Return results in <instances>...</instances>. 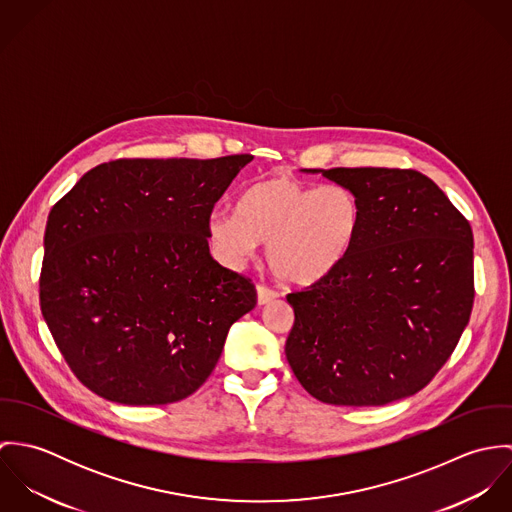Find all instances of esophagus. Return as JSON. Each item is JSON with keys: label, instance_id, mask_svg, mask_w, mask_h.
<instances>
[{"label": "esophagus", "instance_id": "obj_1", "mask_svg": "<svg viewBox=\"0 0 512 512\" xmlns=\"http://www.w3.org/2000/svg\"><path fill=\"white\" fill-rule=\"evenodd\" d=\"M256 290H258V303H260V305H264V303H268V301H272V299L278 297V292H276L274 288L266 286V284H258Z\"/></svg>", "mask_w": 512, "mask_h": 512}]
</instances>
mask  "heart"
<instances>
[{
    "label": "heart",
    "mask_w": 512,
    "mask_h": 512,
    "mask_svg": "<svg viewBox=\"0 0 512 512\" xmlns=\"http://www.w3.org/2000/svg\"><path fill=\"white\" fill-rule=\"evenodd\" d=\"M359 224L361 207L349 189L270 175L244 189L236 213H215L207 234L228 262L268 244L270 268L282 282L311 284L343 262Z\"/></svg>",
    "instance_id": "obj_1"
}]
</instances>
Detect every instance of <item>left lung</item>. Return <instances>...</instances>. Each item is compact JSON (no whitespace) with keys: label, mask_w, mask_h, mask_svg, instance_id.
<instances>
[{"label":"left lung","mask_w":512,"mask_h":512,"mask_svg":"<svg viewBox=\"0 0 512 512\" xmlns=\"http://www.w3.org/2000/svg\"><path fill=\"white\" fill-rule=\"evenodd\" d=\"M361 224L343 262L288 293L286 357L299 384L335 406H384L430 384L469 323L473 230L416 169L333 167Z\"/></svg>","instance_id":"left-lung-1"}]
</instances>
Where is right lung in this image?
Here are the masks:
<instances>
[{"instance_id": "right-lung-1", "label": "right lung", "mask_w": 512, "mask_h": 512, "mask_svg": "<svg viewBox=\"0 0 512 512\" xmlns=\"http://www.w3.org/2000/svg\"><path fill=\"white\" fill-rule=\"evenodd\" d=\"M248 153L116 159L84 173L45 228L39 301L74 376L128 406L179 402L256 305L209 252L207 224Z\"/></svg>"}]
</instances>
